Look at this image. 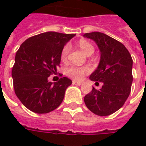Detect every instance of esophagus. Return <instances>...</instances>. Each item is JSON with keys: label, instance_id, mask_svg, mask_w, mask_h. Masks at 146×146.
<instances>
[{"label": "esophagus", "instance_id": "esophagus-1", "mask_svg": "<svg viewBox=\"0 0 146 146\" xmlns=\"http://www.w3.org/2000/svg\"><path fill=\"white\" fill-rule=\"evenodd\" d=\"M73 85H77V86H80L82 84V83L80 82V81H76V80H73Z\"/></svg>", "mask_w": 146, "mask_h": 146}]
</instances>
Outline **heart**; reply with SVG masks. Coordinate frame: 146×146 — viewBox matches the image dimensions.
Here are the masks:
<instances>
[{
    "label": "heart",
    "instance_id": "1",
    "mask_svg": "<svg viewBox=\"0 0 146 146\" xmlns=\"http://www.w3.org/2000/svg\"><path fill=\"white\" fill-rule=\"evenodd\" d=\"M77 44L87 55H91L92 54H93V52L95 51V48L93 47V45L90 42L87 41L85 40H80ZM70 50V44H67L64 46L63 48L62 49V51H61V59L62 60H66ZM89 72H90V68L88 66L78 67L71 66L67 67L66 69V74L74 80H80L85 76L86 74H88Z\"/></svg>",
    "mask_w": 146,
    "mask_h": 146
}]
</instances>
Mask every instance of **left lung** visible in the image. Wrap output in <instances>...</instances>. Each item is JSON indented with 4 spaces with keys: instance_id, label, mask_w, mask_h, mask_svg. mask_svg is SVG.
Segmentation results:
<instances>
[{
    "instance_id": "8db88e82",
    "label": "left lung",
    "mask_w": 146,
    "mask_h": 146,
    "mask_svg": "<svg viewBox=\"0 0 146 146\" xmlns=\"http://www.w3.org/2000/svg\"><path fill=\"white\" fill-rule=\"evenodd\" d=\"M84 36L95 41L101 51L99 65L90 79L103 84L100 90L93 88L85 95L84 103L96 115L109 116L122 107L131 93L133 60L122 43L105 33L92 32Z\"/></svg>"
}]
</instances>
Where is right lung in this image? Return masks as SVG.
<instances>
[{"label":"right lung","mask_w":146,"mask_h":146,"mask_svg":"<svg viewBox=\"0 0 146 146\" xmlns=\"http://www.w3.org/2000/svg\"><path fill=\"white\" fill-rule=\"evenodd\" d=\"M74 36L46 32L28 38L19 48L11 70L13 87L18 98L30 111L50 113L62 102L72 80L63 76L52 84L48 78L60 66L62 49Z\"/></svg>","instance_id":"add662e5"}]
</instances>
